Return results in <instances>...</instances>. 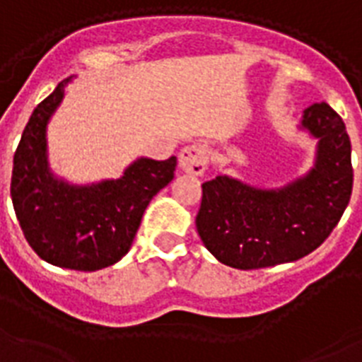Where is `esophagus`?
Here are the masks:
<instances>
[{
	"label": "esophagus",
	"instance_id": "esophagus-1",
	"mask_svg": "<svg viewBox=\"0 0 362 362\" xmlns=\"http://www.w3.org/2000/svg\"><path fill=\"white\" fill-rule=\"evenodd\" d=\"M208 148L204 145L193 144L182 148L180 156H178V165L184 173L202 176L208 169Z\"/></svg>",
	"mask_w": 362,
	"mask_h": 362
}]
</instances>
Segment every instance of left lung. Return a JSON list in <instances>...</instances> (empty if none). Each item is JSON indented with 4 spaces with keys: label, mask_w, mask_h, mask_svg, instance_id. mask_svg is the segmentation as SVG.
<instances>
[{
    "label": "left lung",
    "mask_w": 362,
    "mask_h": 362,
    "mask_svg": "<svg viewBox=\"0 0 362 362\" xmlns=\"http://www.w3.org/2000/svg\"><path fill=\"white\" fill-rule=\"evenodd\" d=\"M300 129L317 139L315 165L287 186L261 189L221 175L202 184L197 232L221 263L250 270L311 254L339 224L354 187L346 124L326 103L303 110Z\"/></svg>",
    "instance_id": "8db88e82"
}]
</instances>
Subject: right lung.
<instances>
[{
  "mask_svg": "<svg viewBox=\"0 0 362 362\" xmlns=\"http://www.w3.org/2000/svg\"><path fill=\"white\" fill-rule=\"evenodd\" d=\"M69 81L59 83L25 124L14 153L11 197L21 232L42 259L92 272L130 250L145 208L175 178L176 158H138L117 180L86 186L57 178L47 162L45 132Z\"/></svg>",
  "mask_w": 362,
  "mask_h": 362,
  "instance_id": "obj_1",
  "label": "right lung"
}]
</instances>
